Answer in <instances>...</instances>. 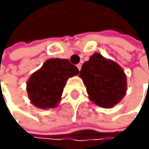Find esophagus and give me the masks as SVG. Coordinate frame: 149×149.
I'll list each match as a JSON object with an SVG mask.
<instances>
[{
	"label": "esophagus",
	"instance_id": "esophagus-1",
	"mask_svg": "<svg viewBox=\"0 0 149 149\" xmlns=\"http://www.w3.org/2000/svg\"><path fill=\"white\" fill-rule=\"evenodd\" d=\"M77 67H78V69L80 70V69H81V64L80 63H79V64H77Z\"/></svg>",
	"mask_w": 149,
	"mask_h": 149
}]
</instances>
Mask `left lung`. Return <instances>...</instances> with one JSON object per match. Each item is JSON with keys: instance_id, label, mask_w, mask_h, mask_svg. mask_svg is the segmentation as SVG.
I'll return each mask as SVG.
<instances>
[{"instance_id": "1", "label": "left lung", "mask_w": 149, "mask_h": 149, "mask_svg": "<svg viewBox=\"0 0 149 149\" xmlns=\"http://www.w3.org/2000/svg\"><path fill=\"white\" fill-rule=\"evenodd\" d=\"M79 76L90 99L99 106L112 107L125 95L124 71L114 61L104 59L100 54H93L89 61L84 62Z\"/></svg>"}]
</instances>
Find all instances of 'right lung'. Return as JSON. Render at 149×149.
<instances>
[{"label":"right lung","mask_w":149,"mask_h":149,"mask_svg":"<svg viewBox=\"0 0 149 149\" xmlns=\"http://www.w3.org/2000/svg\"><path fill=\"white\" fill-rule=\"evenodd\" d=\"M79 72V69L69 60H47L27 81L26 90L29 99L34 105L42 109L55 107L61 99L67 79Z\"/></svg>","instance_id":"right-lung-1"}]
</instances>
